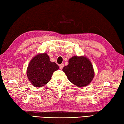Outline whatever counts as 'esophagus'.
Listing matches in <instances>:
<instances>
[{"instance_id":"34e87169","label":"esophagus","mask_w":124,"mask_h":124,"mask_svg":"<svg viewBox=\"0 0 124 124\" xmlns=\"http://www.w3.org/2000/svg\"><path fill=\"white\" fill-rule=\"evenodd\" d=\"M63 67H64V64H62L59 65V68H60V70H62Z\"/></svg>"}]
</instances>
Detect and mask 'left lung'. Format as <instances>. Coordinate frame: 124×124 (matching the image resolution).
I'll use <instances>...</instances> for the list:
<instances>
[{
	"mask_svg": "<svg viewBox=\"0 0 124 124\" xmlns=\"http://www.w3.org/2000/svg\"><path fill=\"white\" fill-rule=\"evenodd\" d=\"M62 70L68 79L78 87L87 86L94 77L92 62L85 56H73L69 59V65Z\"/></svg>",
	"mask_w": 124,
	"mask_h": 124,
	"instance_id": "8db88e82",
	"label": "left lung"
}]
</instances>
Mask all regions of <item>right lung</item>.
Masks as SVG:
<instances>
[{
	"instance_id": "obj_1",
	"label": "right lung",
	"mask_w": 124,
	"mask_h": 124,
	"mask_svg": "<svg viewBox=\"0 0 124 124\" xmlns=\"http://www.w3.org/2000/svg\"><path fill=\"white\" fill-rule=\"evenodd\" d=\"M59 69L58 65L50 61L47 54H39L30 60L27 70V77L32 85L42 87L50 81L53 73Z\"/></svg>"
}]
</instances>
